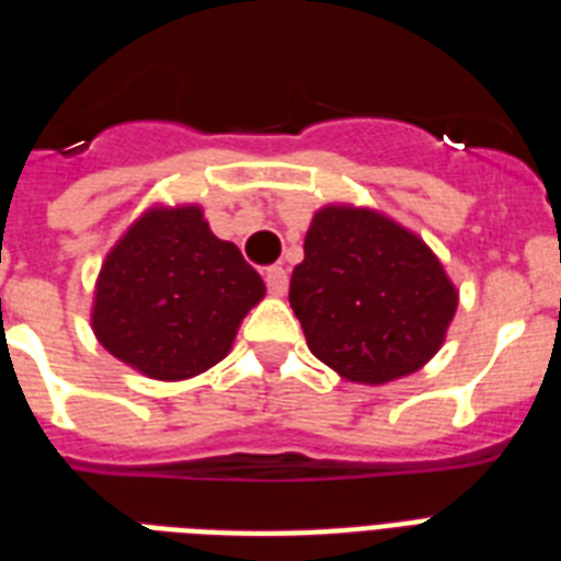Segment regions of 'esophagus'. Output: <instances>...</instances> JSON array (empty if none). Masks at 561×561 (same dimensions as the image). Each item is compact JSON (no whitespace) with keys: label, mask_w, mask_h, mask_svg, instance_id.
<instances>
[{"label":"esophagus","mask_w":561,"mask_h":561,"mask_svg":"<svg viewBox=\"0 0 561 561\" xmlns=\"http://www.w3.org/2000/svg\"><path fill=\"white\" fill-rule=\"evenodd\" d=\"M264 282H267V290H271L273 297H285V290H288V271L285 267H267L264 273Z\"/></svg>","instance_id":"34e87169"}]
</instances>
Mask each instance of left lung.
Listing matches in <instances>:
<instances>
[{
	"label": "left lung",
	"mask_w": 561,
	"mask_h": 561,
	"mask_svg": "<svg viewBox=\"0 0 561 561\" xmlns=\"http://www.w3.org/2000/svg\"><path fill=\"white\" fill-rule=\"evenodd\" d=\"M288 299L314 358L378 387L434 358L460 294L416 232L378 209L329 203L311 218Z\"/></svg>",
	"instance_id": "obj_1"
}]
</instances>
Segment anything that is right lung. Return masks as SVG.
Segmentation results:
<instances>
[{
	"label": "right lung",
	"mask_w": 561,
	"mask_h": 561,
	"mask_svg": "<svg viewBox=\"0 0 561 561\" xmlns=\"http://www.w3.org/2000/svg\"><path fill=\"white\" fill-rule=\"evenodd\" d=\"M262 297V276L211 232L201 206H151L101 264L92 332L136 373L186 381L227 358Z\"/></svg>",
	"instance_id": "1"
}]
</instances>
